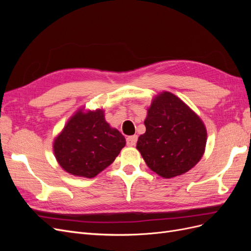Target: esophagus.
I'll return each mask as SVG.
<instances>
[{
    "label": "esophagus",
    "instance_id": "esophagus-1",
    "mask_svg": "<svg viewBox=\"0 0 251 251\" xmlns=\"http://www.w3.org/2000/svg\"><path fill=\"white\" fill-rule=\"evenodd\" d=\"M137 135H132V136H128V137L126 138V144L128 147H134L136 142H137Z\"/></svg>",
    "mask_w": 251,
    "mask_h": 251
}]
</instances>
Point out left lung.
Segmentation results:
<instances>
[{"mask_svg":"<svg viewBox=\"0 0 251 251\" xmlns=\"http://www.w3.org/2000/svg\"><path fill=\"white\" fill-rule=\"evenodd\" d=\"M137 150L149 168L163 178L186 173L199 162L206 146L202 120L177 96L159 94L144 120Z\"/></svg>","mask_w":251,"mask_h":251,"instance_id":"8db88e82","label":"left lung"}]
</instances>
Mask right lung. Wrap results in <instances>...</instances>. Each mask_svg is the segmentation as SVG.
I'll list each match as a JSON object with an SVG mask.
<instances>
[{"label": "right lung", "instance_id": "add662e5", "mask_svg": "<svg viewBox=\"0 0 251 251\" xmlns=\"http://www.w3.org/2000/svg\"><path fill=\"white\" fill-rule=\"evenodd\" d=\"M126 138L104 120L102 110L78 111L53 144L57 162L74 176L93 178L115 160Z\"/></svg>", "mask_w": 251, "mask_h": 251}]
</instances>
